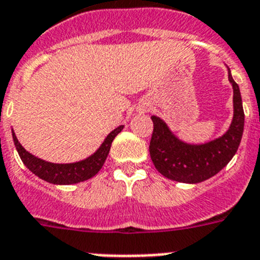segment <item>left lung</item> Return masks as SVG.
Returning <instances> with one entry per match:
<instances>
[{"mask_svg": "<svg viewBox=\"0 0 260 260\" xmlns=\"http://www.w3.org/2000/svg\"><path fill=\"white\" fill-rule=\"evenodd\" d=\"M229 81L233 85L234 116L224 136L203 145H189L174 136L168 125L152 116L153 133L149 145L155 169L171 180L182 183H200L218 173L236 154L245 125V112L239 87L229 69Z\"/></svg>", "mask_w": 260, "mask_h": 260, "instance_id": "1", "label": "left lung"}]
</instances>
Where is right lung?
Masks as SVG:
<instances>
[{
  "instance_id": "right-lung-1",
  "label": "right lung",
  "mask_w": 260,
  "mask_h": 260,
  "mask_svg": "<svg viewBox=\"0 0 260 260\" xmlns=\"http://www.w3.org/2000/svg\"><path fill=\"white\" fill-rule=\"evenodd\" d=\"M121 129H123V125L112 131L106 137L105 143L91 157L86 158L83 161L76 162V164H51V162L43 161L40 158L27 152L26 149L19 144L14 132H13V140H14L15 148H17L22 162L26 165L28 170L32 171L40 179L53 184H73L90 179L102 169L108 152H110V148H111L112 141L117 133L121 132Z\"/></svg>"
}]
</instances>
